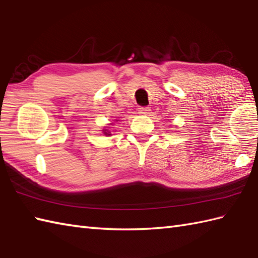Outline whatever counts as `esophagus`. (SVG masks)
<instances>
[{
	"instance_id": "34e87169",
	"label": "esophagus",
	"mask_w": 258,
	"mask_h": 258,
	"mask_svg": "<svg viewBox=\"0 0 258 258\" xmlns=\"http://www.w3.org/2000/svg\"><path fill=\"white\" fill-rule=\"evenodd\" d=\"M138 111H139V113H141V114H148L149 112H150V108L140 106V107L138 108Z\"/></svg>"
}]
</instances>
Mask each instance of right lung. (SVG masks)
Segmentation results:
<instances>
[{
  "label": "right lung",
  "mask_w": 258,
  "mask_h": 258,
  "mask_svg": "<svg viewBox=\"0 0 258 258\" xmlns=\"http://www.w3.org/2000/svg\"><path fill=\"white\" fill-rule=\"evenodd\" d=\"M104 133H105V135H107V136H109V135H110V134H109V131H108V133H106V130H105Z\"/></svg>",
  "instance_id": "right-lung-1"
}]
</instances>
